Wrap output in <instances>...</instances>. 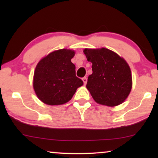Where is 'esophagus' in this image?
Instances as JSON below:
<instances>
[{
    "instance_id": "obj_1",
    "label": "esophagus",
    "mask_w": 158,
    "mask_h": 158,
    "mask_svg": "<svg viewBox=\"0 0 158 158\" xmlns=\"http://www.w3.org/2000/svg\"><path fill=\"white\" fill-rule=\"evenodd\" d=\"M83 83H84V85H85L86 83H87V77H83Z\"/></svg>"
}]
</instances>
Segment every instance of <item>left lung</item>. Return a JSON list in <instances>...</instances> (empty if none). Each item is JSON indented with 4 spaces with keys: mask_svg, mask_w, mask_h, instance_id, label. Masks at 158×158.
<instances>
[{
    "mask_svg": "<svg viewBox=\"0 0 158 158\" xmlns=\"http://www.w3.org/2000/svg\"><path fill=\"white\" fill-rule=\"evenodd\" d=\"M88 61L92 62L93 73L86 88L96 103L116 106L128 97L132 86L131 70L127 62L106 48L85 49Z\"/></svg>",
    "mask_w": 158,
    "mask_h": 158,
    "instance_id": "1",
    "label": "left lung"
}]
</instances>
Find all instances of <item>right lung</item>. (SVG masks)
<instances>
[{"mask_svg": "<svg viewBox=\"0 0 158 158\" xmlns=\"http://www.w3.org/2000/svg\"><path fill=\"white\" fill-rule=\"evenodd\" d=\"M75 52L67 49L49 53L39 62L34 75L33 86L40 100L46 104L61 105L73 98L83 82L75 75L71 62Z\"/></svg>", "mask_w": 158, "mask_h": 158, "instance_id": "right-lung-1", "label": "right lung"}]
</instances>
